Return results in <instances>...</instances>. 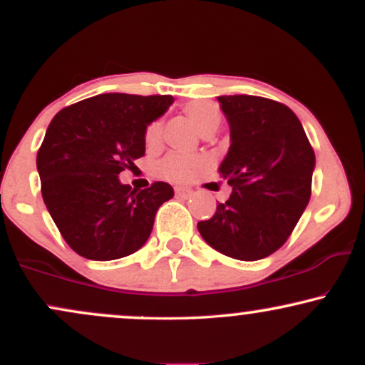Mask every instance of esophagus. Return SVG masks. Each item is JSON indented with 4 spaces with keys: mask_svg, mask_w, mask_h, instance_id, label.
<instances>
[{
    "mask_svg": "<svg viewBox=\"0 0 365 365\" xmlns=\"http://www.w3.org/2000/svg\"><path fill=\"white\" fill-rule=\"evenodd\" d=\"M175 194H177L178 197H190L192 195V190H190V188L177 187V188H175Z\"/></svg>",
    "mask_w": 365,
    "mask_h": 365,
    "instance_id": "esophagus-1",
    "label": "esophagus"
}]
</instances>
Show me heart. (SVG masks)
Instances as JSON below:
<instances>
[{
  "instance_id": "1",
  "label": "heart",
  "mask_w": 365,
  "mask_h": 365,
  "mask_svg": "<svg viewBox=\"0 0 365 365\" xmlns=\"http://www.w3.org/2000/svg\"><path fill=\"white\" fill-rule=\"evenodd\" d=\"M185 115L190 118L194 127L202 132L209 127H217L221 121L220 108L212 101H190L183 108ZM159 137H161V123L153 121L149 127L145 128V144L154 145L158 144ZM202 168V159L195 156H187V154L171 153L166 158H163L158 163L156 171L159 177L171 182H190L195 177L197 171Z\"/></svg>"
}]
</instances>
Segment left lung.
<instances>
[{"label":"left lung","instance_id":"1","mask_svg":"<svg viewBox=\"0 0 365 365\" xmlns=\"http://www.w3.org/2000/svg\"><path fill=\"white\" fill-rule=\"evenodd\" d=\"M230 149L220 175L233 187L197 228L212 249L257 261L282 247L311 199L316 156L295 113L257 96H220Z\"/></svg>","mask_w":365,"mask_h":365}]
</instances>
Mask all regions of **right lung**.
Returning <instances> with one entry per match:
<instances>
[{
  "label": "right lung",
  "instance_id": "1",
  "mask_svg": "<svg viewBox=\"0 0 365 365\" xmlns=\"http://www.w3.org/2000/svg\"><path fill=\"white\" fill-rule=\"evenodd\" d=\"M173 104L171 96L110 92L54 116L37 153L46 207L78 255L113 261L140 249L159 206L173 197L165 182L144 190L118 175L145 154V128Z\"/></svg>",
  "mask_w": 365,
  "mask_h": 365
}]
</instances>
